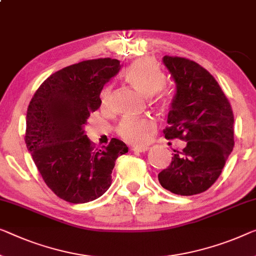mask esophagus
Returning <instances> with one entry per match:
<instances>
[{
  "label": "esophagus",
  "instance_id": "esophagus-1",
  "mask_svg": "<svg viewBox=\"0 0 256 256\" xmlns=\"http://www.w3.org/2000/svg\"><path fill=\"white\" fill-rule=\"evenodd\" d=\"M131 150H133V152H147L148 150H150V147H147V146H134V147H132Z\"/></svg>",
  "mask_w": 256,
  "mask_h": 256
}]
</instances>
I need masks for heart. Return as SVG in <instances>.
Instances as JSON below:
<instances>
[{
	"label": "heart",
	"mask_w": 256,
	"mask_h": 256,
	"mask_svg": "<svg viewBox=\"0 0 256 256\" xmlns=\"http://www.w3.org/2000/svg\"><path fill=\"white\" fill-rule=\"evenodd\" d=\"M125 78L140 93L147 96L155 94L164 86L166 74L161 66L150 57H142L130 64L125 71ZM112 87H106L102 93V104H108ZM160 101L166 102V96L162 95ZM155 120L150 117L124 118L118 124L117 133L120 138L128 142L142 144L150 139V132L155 128Z\"/></svg>",
	"instance_id": "obj_1"
}]
</instances>
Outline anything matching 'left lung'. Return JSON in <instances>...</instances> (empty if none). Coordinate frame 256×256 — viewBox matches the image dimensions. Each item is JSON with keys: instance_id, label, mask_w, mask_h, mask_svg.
<instances>
[{"instance_id": "obj_1", "label": "left lung", "mask_w": 256, "mask_h": 256, "mask_svg": "<svg viewBox=\"0 0 256 256\" xmlns=\"http://www.w3.org/2000/svg\"><path fill=\"white\" fill-rule=\"evenodd\" d=\"M163 63L176 82L163 133L166 139L185 140L186 147L174 150L158 182L178 196H194L217 180L234 150V112L218 82L200 64L168 55Z\"/></svg>"}]
</instances>
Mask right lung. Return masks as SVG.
Listing matches in <instances>:
<instances>
[{
  "instance_id": "obj_1",
  "label": "right lung",
  "mask_w": 256,
  "mask_h": 256,
  "mask_svg": "<svg viewBox=\"0 0 256 256\" xmlns=\"http://www.w3.org/2000/svg\"><path fill=\"white\" fill-rule=\"evenodd\" d=\"M120 68V60L112 58L72 64L46 79L28 104V150L48 188L71 204L106 193L117 158L128 152L116 138L98 150L84 131L90 114L100 108L104 84Z\"/></svg>"
}]
</instances>
